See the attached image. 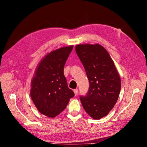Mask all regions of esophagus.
<instances>
[{
  "instance_id": "obj_1",
  "label": "esophagus",
  "mask_w": 147,
  "mask_h": 147,
  "mask_svg": "<svg viewBox=\"0 0 147 147\" xmlns=\"http://www.w3.org/2000/svg\"><path fill=\"white\" fill-rule=\"evenodd\" d=\"M74 93H75V96H77L78 95V90H77V89H75V90H74Z\"/></svg>"
}]
</instances>
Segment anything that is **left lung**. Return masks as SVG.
I'll return each mask as SVG.
<instances>
[{
    "mask_svg": "<svg viewBox=\"0 0 147 147\" xmlns=\"http://www.w3.org/2000/svg\"><path fill=\"white\" fill-rule=\"evenodd\" d=\"M75 51L89 80L87 94L80 99L84 110L93 119L105 117L118 99L121 80L109 53L99 44H82Z\"/></svg>",
    "mask_w": 147,
    "mask_h": 147,
    "instance_id": "8db88e82",
    "label": "left lung"
}]
</instances>
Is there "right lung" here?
<instances>
[{
  "label": "right lung",
  "mask_w": 147,
  "mask_h": 147,
  "mask_svg": "<svg viewBox=\"0 0 147 147\" xmlns=\"http://www.w3.org/2000/svg\"><path fill=\"white\" fill-rule=\"evenodd\" d=\"M73 46L62 47L48 54L39 63L31 82L30 96L37 110L54 118L66 107L74 91L64 75L66 61Z\"/></svg>",
  "instance_id": "obj_1"
}]
</instances>
